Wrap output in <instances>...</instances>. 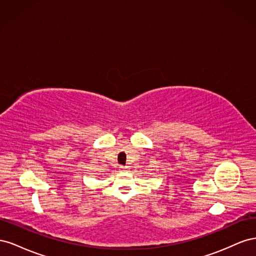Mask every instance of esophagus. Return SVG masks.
Returning a JSON list of instances; mask_svg holds the SVG:
<instances>
[{
    "label": "esophagus",
    "mask_w": 256,
    "mask_h": 256,
    "mask_svg": "<svg viewBox=\"0 0 256 256\" xmlns=\"http://www.w3.org/2000/svg\"><path fill=\"white\" fill-rule=\"evenodd\" d=\"M127 166H120V171H127Z\"/></svg>",
    "instance_id": "34e87169"
}]
</instances>
